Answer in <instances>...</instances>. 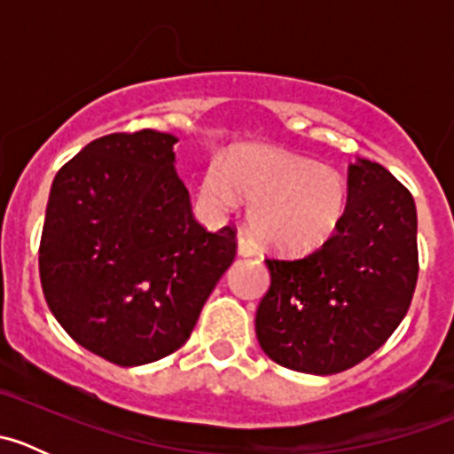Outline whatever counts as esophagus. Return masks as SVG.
<instances>
[{
  "label": "esophagus",
  "mask_w": 454,
  "mask_h": 454,
  "mask_svg": "<svg viewBox=\"0 0 454 454\" xmlns=\"http://www.w3.org/2000/svg\"><path fill=\"white\" fill-rule=\"evenodd\" d=\"M256 253V244L253 237H248L246 232H239V254L250 256Z\"/></svg>",
  "instance_id": "esophagus-1"
}]
</instances>
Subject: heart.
I'll return each instance as SVG.
<instances>
[{
  "label": "heart",
  "mask_w": 454,
  "mask_h": 454,
  "mask_svg": "<svg viewBox=\"0 0 454 454\" xmlns=\"http://www.w3.org/2000/svg\"><path fill=\"white\" fill-rule=\"evenodd\" d=\"M253 201L250 226L265 246L312 253L332 239L347 210V182L338 171L270 146L235 158H213L200 177V200L217 215Z\"/></svg>",
  "instance_id": "1"
}]
</instances>
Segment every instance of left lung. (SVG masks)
Instances as JSON below:
<instances>
[{
  "mask_svg": "<svg viewBox=\"0 0 454 454\" xmlns=\"http://www.w3.org/2000/svg\"><path fill=\"white\" fill-rule=\"evenodd\" d=\"M270 290L256 338L281 367L332 375L378 351L418 286V210L382 164L358 160L347 177L340 228L305 256H268Z\"/></svg>",
  "mask_w": 454,
  "mask_h": 454,
  "instance_id": "left-lung-1",
  "label": "left lung"
}]
</instances>
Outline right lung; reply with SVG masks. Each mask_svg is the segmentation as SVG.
I'll list each match as a JSON object with an SVG mask.
<instances>
[{
  "label": "right lung",
  "instance_id": "add662e5",
  "mask_svg": "<svg viewBox=\"0 0 454 454\" xmlns=\"http://www.w3.org/2000/svg\"><path fill=\"white\" fill-rule=\"evenodd\" d=\"M153 129L91 140L59 168L45 208V303L91 354L138 367L189 340L237 254V228L206 231Z\"/></svg>",
  "mask_w": 454,
  "mask_h": 454
}]
</instances>
